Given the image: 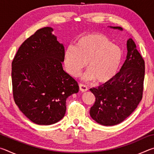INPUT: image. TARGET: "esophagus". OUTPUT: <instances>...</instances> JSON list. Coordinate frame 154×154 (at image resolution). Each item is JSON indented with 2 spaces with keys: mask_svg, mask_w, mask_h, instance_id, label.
<instances>
[{
  "mask_svg": "<svg viewBox=\"0 0 154 154\" xmlns=\"http://www.w3.org/2000/svg\"><path fill=\"white\" fill-rule=\"evenodd\" d=\"M79 90L82 91V92H86V91L88 90V88L85 85L79 84Z\"/></svg>",
  "mask_w": 154,
  "mask_h": 154,
  "instance_id": "obj_1",
  "label": "esophagus"
}]
</instances>
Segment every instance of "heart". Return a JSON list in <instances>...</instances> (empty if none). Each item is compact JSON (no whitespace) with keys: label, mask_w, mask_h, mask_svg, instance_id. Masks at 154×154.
I'll use <instances>...</instances> for the list:
<instances>
[{"label":"heart","mask_w":154,"mask_h":154,"mask_svg":"<svg viewBox=\"0 0 154 154\" xmlns=\"http://www.w3.org/2000/svg\"><path fill=\"white\" fill-rule=\"evenodd\" d=\"M64 65L70 75L76 77L87 63L85 80L94 79L97 83L111 81L118 72L123 60V51L107 36L98 32L80 35L75 46H69L64 52Z\"/></svg>","instance_id":"b5f03b06"}]
</instances>
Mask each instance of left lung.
<instances>
[{
    "label": "left lung",
    "mask_w": 154,
    "mask_h": 154,
    "mask_svg": "<svg viewBox=\"0 0 154 154\" xmlns=\"http://www.w3.org/2000/svg\"><path fill=\"white\" fill-rule=\"evenodd\" d=\"M122 30L121 27L110 26ZM127 56L116 76L108 83L90 89L96 97L90 115L103 126H114L131 115L141 100L145 61L131 38L127 41Z\"/></svg>",
    "instance_id": "obj_1"
}]
</instances>
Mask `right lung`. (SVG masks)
Segmentation results:
<instances>
[{
	"label": "right lung",
	"instance_id": "obj_1",
	"mask_svg": "<svg viewBox=\"0 0 154 154\" xmlns=\"http://www.w3.org/2000/svg\"><path fill=\"white\" fill-rule=\"evenodd\" d=\"M53 28L36 31L18 49L12 62L15 103L35 124L51 125L66 113V98L79 92L77 82L64 71V48Z\"/></svg>",
	"mask_w": 154,
	"mask_h": 154
}]
</instances>
